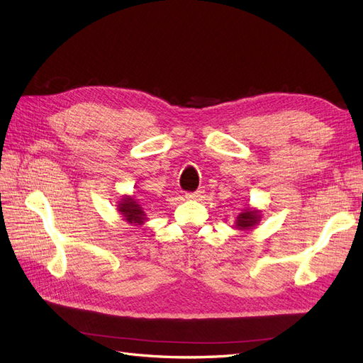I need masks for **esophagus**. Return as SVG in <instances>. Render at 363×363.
Wrapping results in <instances>:
<instances>
[{
    "label": "esophagus",
    "mask_w": 363,
    "mask_h": 363,
    "mask_svg": "<svg viewBox=\"0 0 363 363\" xmlns=\"http://www.w3.org/2000/svg\"><path fill=\"white\" fill-rule=\"evenodd\" d=\"M204 187H201V189H198L195 192H186V198L187 199H201L204 196Z\"/></svg>",
    "instance_id": "esophagus-1"
}]
</instances>
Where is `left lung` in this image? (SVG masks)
Here are the masks:
<instances>
[{
    "instance_id": "8db88e82",
    "label": "left lung",
    "mask_w": 363,
    "mask_h": 363,
    "mask_svg": "<svg viewBox=\"0 0 363 363\" xmlns=\"http://www.w3.org/2000/svg\"><path fill=\"white\" fill-rule=\"evenodd\" d=\"M259 220V213L257 210H249L246 208L243 213H240L239 216H237V228L239 230H247L254 227V225H257Z\"/></svg>"
}]
</instances>
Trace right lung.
Wrapping results in <instances>:
<instances>
[{
	"mask_svg": "<svg viewBox=\"0 0 363 363\" xmlns=\"http://www.w3.org/2000/svg\"><path fill=\"white\" fill-rule=\"evenodd\" d=\"M118 211L123 215L124 220H128L130 223H143L145 219V215L140 204L135 201L133 198H123V201H120Z\"/></svg>",
	"mask_w": 363,
	"mask_h": 363,
	"instance_id": "right-lung-1",
	"label": "right lung"
}]
</instances>
